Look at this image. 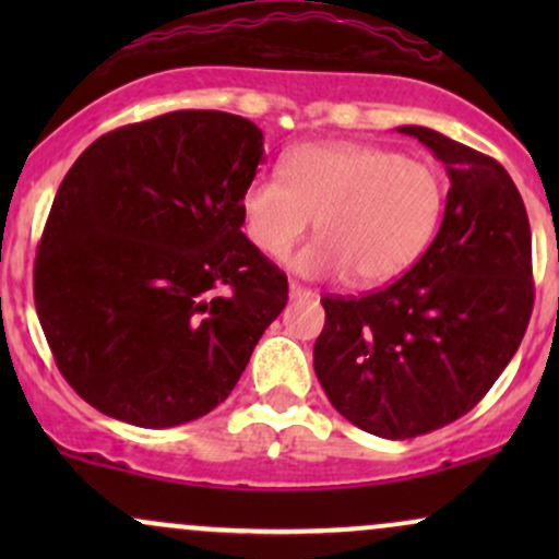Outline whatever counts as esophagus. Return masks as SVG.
<instances>
[{
    "label": "esophagus",
    "instance_id": "34e87169",
    "mask_svg": "<svg viewBox=\"0 0 559 559\" xmlns=\"http://www.w3.org/2000/svg\"><path fill=\"white\" fill-rule=\"evenodd\" d=\"M288 297H292V299H310V297H316V292H312V288L297 284V281H292V284H288Z\"/></svg>",
    "mask_w": 559,
    "mask_h": 559
}]
</instances>
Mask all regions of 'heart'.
<instances>
[{
    "instance_id": "heart-1",
    "label": "heart",
    "mask_w": 559,
    "mask_h": 559,
    "mask_svg": "<svg viewBox=\"0 0 559 559\" xmlns=\"http://www.w3.org/2000/svg\"><path fill=\"white\" fill-rule=\"evenodd\" d=\"M447 186L423 159L357 141L301 144L281 163V176L258 173L239 197L247 239L267 260H281L307 228L318 239L294 258L307 278L349 273L357 286H381L407 273L444 215Z\"/></svg>"
}]
</instances>
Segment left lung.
I'll list each match as a JSON object with an SVG mask.
<instances>
[{"instance_id":"1","label":"left lung","mask_w":559,"mask_h":559,"mask_svg":"<svg viewBox=\"0 0 559 559\" xmlns=\"http://www.w3.org/2000/svg\"><path fill=\"white\" fill-rule=\"evenodd\" d=\"M447 165L444 221L394 284L325 297L312 362L333 407L381 439L463 418L523 342L534 310L531 226L497 159L423 126H400Z\"/></svg>"}]
</instances>
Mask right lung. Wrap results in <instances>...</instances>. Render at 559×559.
Listing matches in <instances>:
<instances>
[{
	"instance_id": "1",
	"label": "right lung",
	"mask_w": 559,
	"mask_h": 559,
	"mask_svg": "<svg viewBox=\"0 0 559 559\" xmlns=\"http://www.w3.org/2000/svg\"><path fill=\"white\" fill-rule=\"evenodd\" d=\"M262 157L252 120L178 110L105 133L68 170L34 299L57 368L99 413L173 428L234 391L288 299L241 234Z\"/></svg>"
}]
</instances>
